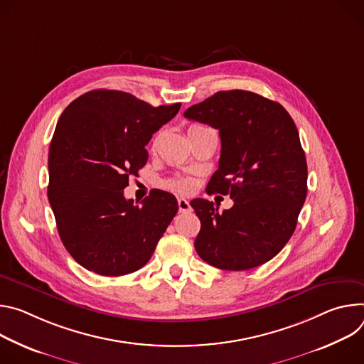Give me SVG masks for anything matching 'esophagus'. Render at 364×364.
<instances>
[{
	"label": "esophagus",
	"mask_w": 364,
	"mask_h": 364,
	"mask_svg": "<svg viewBox=\"0 0 364 364\" xmlns=\"http://www.w3.org/2000/svg\"><path fill=\"white\" fill-rule=\"evenodd\" d=\"M178 207H179V213H189L192 210L185 198H178Z\"/></svg>",
	"instance_id": "1"
}]
</instances>
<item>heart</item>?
I'll use <instances>...</instances> for the list:
<instances>
[{
	"instance_id": "b5f03b06",
	"label": "heart",
	"mask_w": 364,
	"mask_h": 364,
	"mask_svg": "<svg viewBox=\"0 0 364 364\" xmlns=\"http://www.w3.org/2000/svg\"><path fill=\"white\" fill-rule=\"evenodd\" d=\"M198 129H204V126H199V124H192V126L189 127V130H188V132H193V130H198ZM171 186H172L173 189H178V191H182V192H185V191H189V189H191L192 183H191V181H189V179H185V178H178V179H173V181L171 182Z\"/></svg>"
}]
</instances>
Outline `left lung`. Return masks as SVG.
<instances>
[{"instance_id":"left-lung-1","label":"left lung","mask_w":364,"mask_h":364,"mask_svg":"<svg viewBox=\"0 0 364 364\" xmlns=\"http://www.w3.org/2000/svg\"><path fill=\"white\" fill-rule=\"evenodd\" d=\"M183 115L220 130L218 171L207 192L234 200L223 213L213 200H191L200 221L196 253L223 270L269 262L292 237L306 198V159L292 117L243 90L220 91Z\"/></svg>"}]
</instances>
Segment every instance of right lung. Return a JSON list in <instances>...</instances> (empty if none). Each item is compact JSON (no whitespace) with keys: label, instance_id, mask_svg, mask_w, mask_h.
I'll use <instances>...</instances> for the list:
<instances>
[{"label":"right lung","instance_id":"obj_1","mask_svg":"<svg viewBox=\"0 0 364 364\" xmlns=\"http://www.w3.org/2000/svg\"><path fill=\"white\" fill-rule=\"evenodd\" d=\"M179 108L94 90L62 112L49 147L48 196L62 243L82 267L121 276L150 260L178 200L154 189L137 205L123 189L146 165L151 136Z\"/></svg>","mask_w":364,"mask_h":364}]
</instances>
